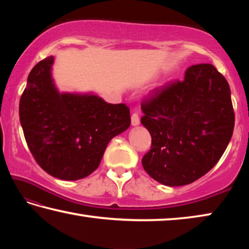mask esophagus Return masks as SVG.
I'll use <instances>...</instances> for the list:
<instances>
[{
	"instance_id": "esophagus-1",
	"label": "esophagus",
	"mask_w": 249,
	"mask_h": 249,
	"mask_svg": "<svg viewBox=\"0 0 249 249\" xmlns=\"http://www.w3.org/2000/svg\"><path fill=\"white\" fill-rule=\"evenodd\" d=\"M130 119H132V125L133 126H137L138 124H140L141 121H140V116H138L137 113H133Z\"/></svg>"
}]
</instances>
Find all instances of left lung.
Here are the masks:
<instances>
[{"label":"left lung","instance_id":"8db88e82","mask_svg":"<svg viewBox=\"0 0 249 249\" xmlns=\"http://www.w3.org/2000/svg\"><path fill=\"white\" fill-rule=\"evenodd\" d=\"M151 136L142 167L158 182L192 183L216 165L233 135L235 114L226 79L210 64L189 67L183 81L157 89L142 102Z\"/></svg>","mask_w":249,"mask_h":249}]
</instances>
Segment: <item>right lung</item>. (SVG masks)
I'll list each match as a JSON object with an SVG mask.
<instances>
[{
    "label": "right lung",
    "instance_id": "1",
    "mask_svg": "<svg viewBox=\"0 0 249 249\" xmlns=\"http://www.w3.org/2000/svg\"><path fill=\"white\" fill-rule=\"evenodd\" d=\"M53 57L29 72L19 101V121L36 162L54 178L79 180L99 167L108 142L130 125L126 104L94 94L59 93L52 78Z\"/></svg>",
    "mask_w": 249,
    "mask_h": 249
}]
</instances>
